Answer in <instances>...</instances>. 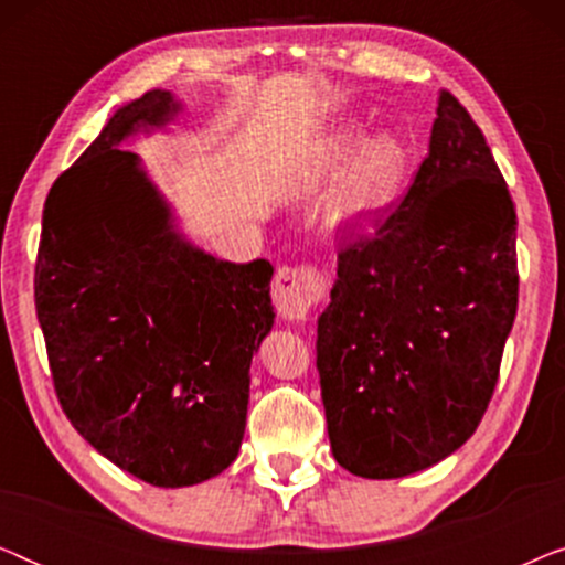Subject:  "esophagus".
<instances>
[{"mask_svg":"<svg viewBox=\"0 0 565 565\" xmlns=\"http://www.w3.org/2000/svg\"><path fill=\"white\" fill-rule=\"evenodd\" d=\"M323 296V277L313 267H280L273 282V300L282 319L300 321Z\"/></svg>","mask_w":565,"mask_h":565,"instance_id":"obj_1","label":"esophagus"}]
</instances>
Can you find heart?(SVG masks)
<instances>
[{"mask_svg":"<svg viewBox=\"0 0 565 565\" xmlns=\"http://www.w3.org/2000/svg\"><path fill=\"white\" fill-rule=\"evenodd\" d=\"M412 172V151L393 130L362 138L358 120H342L316 136L298 169L306 190H319L337 177L327 198V223L358 234L396 203Z\"/></svg>","mask_w":565,"mask_h":565,"instance_id":"1","label":"heart"}]
</instances>
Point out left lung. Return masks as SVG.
<instances>
[{"mask_svg": "<svg viewBox=\"0 0 565 565\" xmlns=\"http://www.w3.org/2000/svg\"><path fill=\"white\" fill-rule=\"evenodd\" d=\"M516 211L481 128L439 92L401 205L339 252L316 367L337 462L362 478L437 466L473 435L516 316Z\"/></svg>", "mask_w": 565, "mask_h": 565, "instance_id": "left-lung-1", "label": "left lung"}]
</instances>
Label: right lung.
Returning <instances> with one entry per match:
<instances>
[{"label": "right lung", "instance_id": "1", "mask_svg": "<svg viewBox=\"0 0 565 565\" xmlns=\"http://www.w3.org/2000/svg\"><path fill=\"white\" fill-rule=\"evenodd\" d=\"M182 105L151 89L122 105L53 182L35 311L61 408L99 455L161 489L236 460L249 367L275 323L273 265H236L184 238L130 136Z\"/></svg>", "mask_w": 565, "mask_h": 565}]
</instances>
